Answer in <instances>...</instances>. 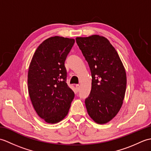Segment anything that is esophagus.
Wrapping results in <instances>:
<instances>
[{"label":"esophagus","instance_id":"1","mask_svg":"<svg viewBox=\"0 0 151 151\" xmlns=\"http://www.w3.org/2000/svg\"><path fill=\"white\" fill-rule=\"evenodd\" d=\"M75 87H76V90L79 91V89H80V85H79V84H76V85H75Z\"/></svg>","mask_w":151,"mask_h":151}]
</instances>
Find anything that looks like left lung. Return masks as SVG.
Instances as JSON below:
<instances>
[{
  "label": "left lung",
  "instance_id": "obj_1",
  "mask_svg": "<svg viewBox=\"0 0 151 151\" xmlns=\"http://www.w3.org/2000/svg\"><path fill=\"white\" fill-rule=\"evenodd\" d=\"M76 41L88 63L92 82L85 100L89 116L98 124L111 121L123 104L127 75L116 50L108 39L99 35L78 37Z\"/></svg>",
  "mask_w": 151,
  "mask_h": 151
}]
</instances>
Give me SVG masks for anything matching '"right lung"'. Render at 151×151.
I'll use <instances>...</instances> for the list:
<instances>
[{
	"label": "right lung",
	"mask_w": 151,
	"mask_h": 151,
	"mask_svg": "<svg viewBox=\"0 0 151 151\" xmlns=\"http://www.w3.org/2000/svg\"><path fill=\"white\" fill-rule=\"evenodd\" d=\"M75 40L48 38L34 52L28 69V89L34 110L48 123L65 117L75 93L66 83L65 61Z\"/></svg>",
	"instance_id": "obj_1"
}]
</instances>
